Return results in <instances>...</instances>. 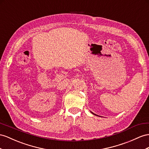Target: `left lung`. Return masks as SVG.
Masks as SVG:
<instances>
[{
    "label": "left lung",
    "mask_w": 149,
    "mask_h": 149,
    "mask_svg": "<svg viewBox=\"0 0 149 149\" xmlns=\"http://www.w3.org/2000/svg\"><path fill=\"white\" fill-rule=\"evenodd\" d=\"M91 113H92V114H94V115H96V116H98V115H97V114H94V113H93V112H91Z\"/></svg>",
    "instance_id": "1"
}]
</instances>
